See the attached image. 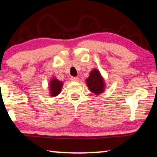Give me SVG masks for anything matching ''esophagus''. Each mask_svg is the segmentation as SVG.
<instances>
[{
    "label": "esophagus",
    "mask_w": 157,
    "mask_h": 157,
    "mask_svg": "<svg viewBox=\"0 0 157 157\" xmlns=\"http://www.w3.org/2000/svg\"><path fill=\"white\" fill-rule=\"evenodd\" d=\"M70 80L72 81V82H77L79 80V77H72L70 78Z\"/></svg>",
    "instance_id": "esophagus-1"
}]
</instances>
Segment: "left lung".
Wrapping results in <instances>:
<instances>
[{
    "mask_svg": "<svg viewBox=\"0 0 157 157\" xmlns=\"http://www.w3.org/2000/svg\"><path fill=\"white\" fill-rule=\"evenodd\" d=\"M86 84L90 92L96 96L104 92L106 88L104 79L97 69H93L90 72L89 77L86 79Z\"/></svg>",
    "mask_w": 157,
    "mask_h": 157,
    "instance_id": "obj_1",
    "label": "left lung"
}]
</instances>
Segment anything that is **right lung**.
<instances>
[{
    "label": "right lung",
    "mask_w": 157,
    "mask_h": 157,
    "mask_svg": "<svg viewBox=\"0 0 157 157\" xmlns=\"http://www.w3.org/2000/svg\"><path fill=\"white\" fill-rule=\"evenodd\" d=\"M63 86V82L57 80L56 77H52L49 82V90L50 96L52 97L57 96L60 93Z\"/></svg>",
    "instance_id": "obj_1"
}]
</instances>
